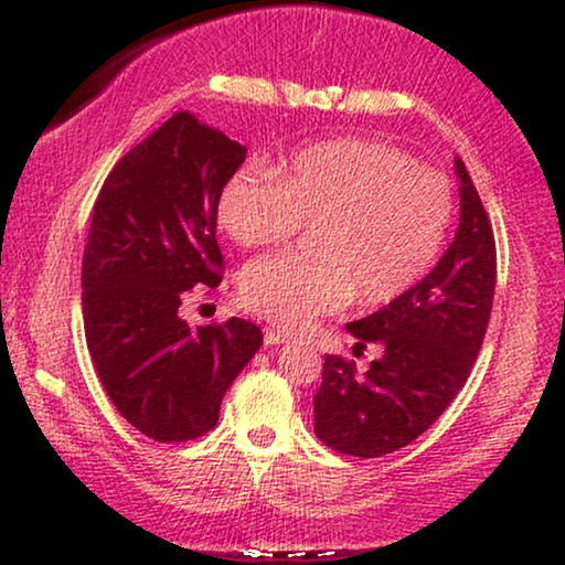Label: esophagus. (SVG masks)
<instances>
[{
	"mask_svg": "<svg viewBox=\"0 0 565 565\" xmlns=\"http://www.w3.org/2000/svg\"><path fill=\"white\" fill-rule=\"evenodd\" d=\"M289 339H286V333L276 331V329H266L264 331V343L266 347H279V343H286Z\"/></svg>",
	"mask_w": 565,
	"mask_h": 565,
	"instance_id": "34e87169",
	"label": "esophagus"
}]
</instances>
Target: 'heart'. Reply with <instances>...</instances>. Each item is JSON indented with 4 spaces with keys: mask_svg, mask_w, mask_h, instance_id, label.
<instances>
[{
    "mask_svg": "<svg viewBox=\"0 0 565 565\" xmlns=\"http://www.w3.org/2000/svg\"><path fill=\"white\" fill-rule=\"evenodd\" d=\"M451 184L406 151L369 139H331L294 151L274 171L238 167L216 218L238 246L279 244L301 226L311 259L274 254L246 266L242 299L286 331L351 303H388L424 279L446 242Z\"/></svg>",
    "mask_w": 565,
    "mask_h": 565,
    "instance_id": "heart-1",
    "label": "heart"
}]
</instances>
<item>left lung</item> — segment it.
Here are the masks:
<instances>
[{"label": "left lung", "instance_id": "1", "mask_svg": "<svg viewBox=\"0 0 565 565\" xmlns=\"http://www.w3.org/2000/svg\"><path fill=\"white\" fill-rule=\"evenodd\" d=\"M458 226L451 246L424 279L347 331L356 347L379 343L384 356L359 376L341 356L323 361L313 396V431L333 451L379 458L408 446L463 388L489 327L495 244L461 157Z\"/></svg>", "mask_w": 565, "mask_h": 565}]
</instances>
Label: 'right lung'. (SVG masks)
Segmentation results:
<instances>
[{"label": "right lung", "instance_id": "obj_1", "mask_svg": "<svg viewBox=\"0 0 565 565\" xmlns=\"http://www.w3.org/2000/svg\"><path fill=\"white\" fill-rule=\"evenodd\" d=\"M246 147L177 111L124 154L94 204L82 259L84 331L104 391L161 444L212 431L226 388L262 347L244 319L179 317L194 286H218L216 206Z\"/></svg>", "mask_w": 565, "mask_h": 565}]
</instances>
